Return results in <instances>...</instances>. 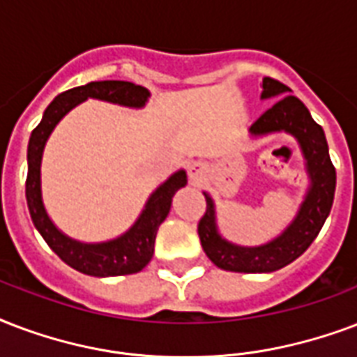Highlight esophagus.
I'll return each mask as SVG.
<instances>
[{"label":"esophagus","mask_w":357,"mask_h":357,"mask_svg":"<svg viewBox=\"0 0 357 357\" xmlns=\"http://www.w3.org/2000/svg\"><path fill=\"white\" fill-rule=\"evenodd\" d=\"M189 179L195 185H200L206 178V167H204L202 162H190L189 165Z\"/></svg>","instance_id":"esophagus-1"}]
</instances>
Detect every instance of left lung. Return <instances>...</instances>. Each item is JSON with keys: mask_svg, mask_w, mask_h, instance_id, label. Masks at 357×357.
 Returning a JSON list of instances; mask_svg holds the SVG:
<instances>
[{"mask_svg": "<svg viewBox=\"0 0 357 357\" xmlns=\"http://www.w3.org/2000/svg\"><path fill=\"white\" fill-rule=\"evenodd\" d=\"M262 88V99H271L279 95L284 97L277 100L251 125V135L262 136L284 130L288 135L296 136L305 157L311 185L305 200L299 206L296 219L288 225L287 230L269 243L258 247H239L221 238L215 219V204L208 192H204L206 213L198 222V236L204 252L217 268L238 273H268L284 268L301 257L322 230L335 195V167L330 159L322 127L311 118L307 106L298 97L287 95L292 89L284 84L266 76Z\"/></svg>", "mask_w": 357, "mask_h": 357, "instance_id": "1", "label": "left lung"}]
</instances>
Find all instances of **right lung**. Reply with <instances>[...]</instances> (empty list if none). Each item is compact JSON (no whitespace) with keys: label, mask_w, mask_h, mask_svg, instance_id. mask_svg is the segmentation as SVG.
<instances>
[{"label":"right lung","mask_w":357,"mask_h":357,"mask_svg":"<svg viewBox=\"0 0 357 357\" xmlns=\"http://www.w3.org/2000/svg\"><path fill=\"white\" fill-rule=\"evenodd\" d=\"M88 97L91 99L108 100L130 108H142L149 97V91L142 86L123 80H102L89 82L86 86L67 89L52 100L43 114L40 123L37 125L29 136L27 146V179H26V200L29 215L35 228L45 238L52 251L56 252L65 264L75 268L80 273L93 277H116L138 273L149 264L153 257L155 238L160 222L167 219L172 197L176 190L187 185L185 170H178L162 185L157 187L153 195L146 202V208L132 227L116 239L105 243H80L70 239L56 225L50 221L46 213L43 197H40V159L43 149L54 127L65 114L73 110L76 105Z\"/></svg>","instance_id":"1"}]
</instances>
